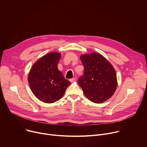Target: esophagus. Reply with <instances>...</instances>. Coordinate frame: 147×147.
<instances>
[{"label":"esophagus","mask_w":147,"mask_h":147,"mask_svg":"<svg viewBox=\"0 0 147 147\" xmlns=\"http://www.w3.org/2000/svg\"><path fill=\"white\" fill-rule=\"evenodd\" d=\"M69 80H70V82H74L76 80V78H70Z\"/></svg>","instance_id":"esophagus-1"}]
</instances>
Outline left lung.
<instances>
[{
    "instance_id": "left-lung-1",
    "label": "left lung",
    "mask_w": 147,
    "mask_h": 147,
    "mask_svg": "<svg viewBox=\"0 0 147 147\" xmlns=\"http://www.w3.org/2000/svg\"><path fill=\"white\" fill-rule=\"evenodd\" d=\"M84 67L83 76L78 80L86 97L100 103L109 99L117 87L116 73L110 63L99 53L81 56Z\"/></svg>"
}]
</instances>
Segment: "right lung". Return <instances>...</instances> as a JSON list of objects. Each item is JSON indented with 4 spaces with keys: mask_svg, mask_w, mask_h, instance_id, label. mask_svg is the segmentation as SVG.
Here are the masks:
<instances>
[{
    "mask_svg": "<svg viewBox=\"0 0 147 147\" xmlns=\"http://www.w3.org/2000/svg\"><path fill=\"white\" fill-rule=\"evenodd\" d=\"M61 55L48 53L36 61L28 75L32 92L40 100L53 103L63 96L70 82L65 79L57 69Z\"/></svg>",
    "mask_w": 147,
    "mask_h": 147,
    "instance_id": "right-lung-1",
    "label": "right lung"
}]
</instances>
